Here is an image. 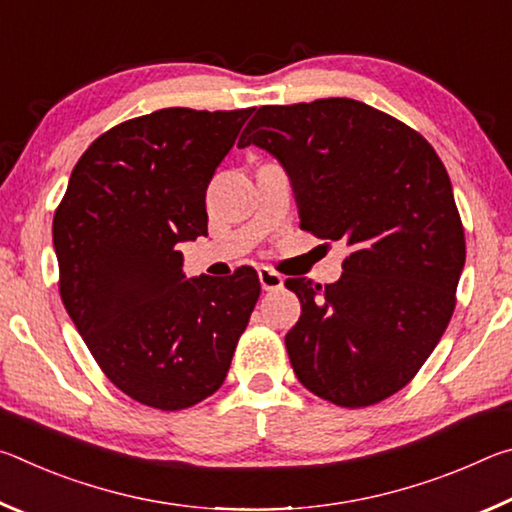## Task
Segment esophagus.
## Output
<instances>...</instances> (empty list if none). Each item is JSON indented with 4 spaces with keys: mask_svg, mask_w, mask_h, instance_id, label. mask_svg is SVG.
I'll return each instance as SVG.
<instances>
[{
    "mask_svg": "<svg viewBox=\"0 0 512 512\" xmlns=\"http://www.w3.org/2000/svg\"><path fill=\"white\" fill-rule=\"evenodd\" d=\"M257 275H259V284H262L264 291H277V289H282L284 277H282L280 273H275L273 268L262 266V268H259V271H257Z\"/></svg>",
    "mask_w": 512,
    "mask_h": 512,
    "instance_id": "obj_1",
    "label": "esophagus"
}]
</instances>
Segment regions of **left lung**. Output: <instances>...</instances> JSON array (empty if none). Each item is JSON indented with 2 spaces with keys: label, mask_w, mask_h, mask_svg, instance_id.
I'll return each mask as SVG.
<instances>
[{
  "label": "left lung",
  "mask_w": 512,
  "mask_h": 512,
  "mask_svg": "<svg viewBox=\"0 0 512 512\" xmlns=\"http://www.w3.org/2000/svg\"><path fill=\"white\" fill-rule=\"evenodd\" d=\"M282 164L300 228L343 241L334 284L289 277L302 314L284 336L311 393L348 409L404 388L454 314L465 235L443 162L420 133L332 97L262 106L241 133Z\"/></svg>",
  "instance_id": "left-lung-1"
}]
</instances>
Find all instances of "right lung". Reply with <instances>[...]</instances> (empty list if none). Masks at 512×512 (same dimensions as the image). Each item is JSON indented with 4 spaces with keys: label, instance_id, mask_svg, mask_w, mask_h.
Masks as SVG:
<instances>
[{
    "label": "right lung",
    "instance_id": "right-lung-1",
    "mask_svg": "<svg viewBox=\"0 0 512 512\" xmlns=\"http://www.w3.org/2000/svg\"><path fill=\"white\" fill-rule=\"evenodd\" d=\"M250 115L162 108L110 128L54 214L69 318L112 384L153 409L219 391L262 291L248 266L187 280L178 250L207 232V185Z\"/></svg>",
    "mask_w": 512,
    "mask_h": 512
}]
</instances>
